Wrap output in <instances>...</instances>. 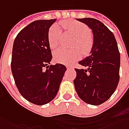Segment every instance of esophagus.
<instances>
[{
    "label": "esophagus",
    "mask_w": 129,
    "mask_h": 129,
    "mask_svg": "<svg viewBox=\"0 0 129 129\" xmlns=\"http://www.w3.org/2000/svg\"><path fill=\"white\" fill-rule=\"evenodd\" d=\"M67 70H69V69H72V67H70V66H67Z\"/></svg>",
    "instance_id": "1"
}]
</instances>
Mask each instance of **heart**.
<instances>
[{
	"mask_svg": "<svg viewBox=\"0 0 129 129\" xmlns=\"http://www.w3.org/2000/svg\"><path fill=\"white\" fill-rule=\"evenodd\" d=\"M61 25L76 38L73 47H80L81 49L75 48L72 50H66L59 48L53 54L55 62L69 64L79 59L82 54L81 51L83 54H87L90 52L93 45V37L85 24L76 21L67 20L61 22ZM61 34L62 30L57 24H54L50 27L48 32V41L49 47L52 49H55L59 45Z\"/></svg>",
	"mask_w": 129,
	"mask_h": 129,
	"instance_id": "obj_1",
	"label": "heart"
}]
</instances>
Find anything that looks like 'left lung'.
Returning a JSON list of instances; mask_svg holds the SVG:
<instances>
[{
  "label": "left lung",
  "instance_id": "1",
  "mask_svg": "<svg viewBox=\"0 0 129 129\" xmlns=\"http://www.w3.org/2000/svg\"><path fill=\"white\" fill-rule=\"evenodd\" d=\"M90 28L93 45L90 56L79 62L84 69H75L74 85L78 96L86 103L98 106L108 100L119 82L120 53L113 34L101 21L77 18Z\"/></svg>",
  "mask_w": 129,
  "mask_h": 129
}]
</instances>
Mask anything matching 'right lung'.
Masks as SVG:
<instances>
[{"mask_svg": "<svg viewBox=\"0 0 129 129\" xmlns=\"http://www.w3.org/2000/svg\"><path fill=\"white\" fill-rule=\"evenodd\" d=\"M56 20L29 23L18 34L13 45L11 71L16 85L26 100L38 106L55 98L67 70L62 64L49 65L52 55L48 32Z\"/></svg>", "mask_w": 129, "mask_h": 129, "instance_id": "1", "label": "right lung"}]
</instances>
